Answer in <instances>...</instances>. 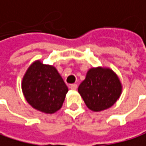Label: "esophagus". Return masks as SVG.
<instances>
[{
  "label": "esophagus",
  "instance_id": "obj_1",
  "mask_svg": "<svg viewBox=\"0 0 146 146\" xmlns=\"http://www.w3.org/2000/svg\"><path fill=\"white\" fill-rule=\"evenodd\" d=\"M70 88H71L72 90H77L78 86H77L76 84H72V85H71V86H70Z\"/></svg>",
  "mask_w": 146,
  "mask_h": 146
}]
</instances>
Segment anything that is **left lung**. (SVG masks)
I'll return each mask as SVG.
<instances>
[{"label": "left lung", "instance_id": "obj_1", "mask_svg": "<svg viewBox=\"0 0 146 146\" xmlns=\"http://www.w3.org/2000/svg\"><path fill=\"white\" fill-rule=\"evenodd\" d=\"M78 91L90 110L101 111L116 102L121 92V85L112 70L98 67L88 71Z\"/></svg>", "mask_w": 146, "mask_h": 146}]
</instances>
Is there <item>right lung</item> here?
<instances>
[{
  "instance_id": "obj_1",
  "label": "right lung",
  "mask_w": 146,
  "mask_h": 146,
  "mask_svg": "<svg viewBox=\"0 0 146 146\" xmlns=\"http://www.w3.org/2000/svg\"><path fill=\"white\" fill-rule=\"evenodd\" d=\"M22 90L26 101L34 109L48 114L61 108L68 92L57 70L39 60L34 62L25 72Z\"/></svg>"
}]
</instances>
